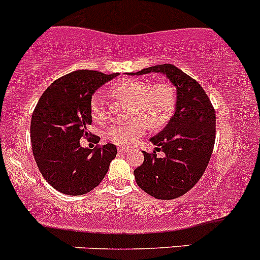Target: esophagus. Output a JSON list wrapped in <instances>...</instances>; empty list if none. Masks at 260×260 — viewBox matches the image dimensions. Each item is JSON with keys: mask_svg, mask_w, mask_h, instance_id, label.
Returning a JSON list of instances; mask_svg holds the SVG:
<instances>
[{"mask_svg": "<svg viewBox=\"0 0 260 260\" xmlns=\"http://www.w3.org/2000/svg\"><path fill=\"white\" fill-rule=\"evenodd\" d=\"M120 153H124V152H129V149H124V147H120L119 149Z\"/></svg>", "mask_w": 260, "mask_h": 260, "instance_id": "obj_1", "label": "esophagus"}]
</instances>
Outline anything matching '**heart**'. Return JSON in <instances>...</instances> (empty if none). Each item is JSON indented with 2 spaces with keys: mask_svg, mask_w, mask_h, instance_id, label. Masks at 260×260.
<instances>
[{
  "mask_svg": "<svg viewBox=\"0 0 260 260\" xmlns=\"http://www.w3.org/2000/svg\"><path fill=\"white\" fill-rule=\"evenodd\" d=\"M111 95L127 100L130 121L114 125L107 131V139L118 146H131L146 133L147 126L158 130L170 122L177 108V93L170 82L151 83L142 78H124L109 88ZM90 116L94 121L107 118L105 100L102 94L90 99Z\"/></svg>",
  "mask_w": 260,
  "mask_h": 260,
  "instance_id": "1",
  "label": "heart"
}]
</instances>
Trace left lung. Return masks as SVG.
I'll list each match as a JSON object with an SVG mask.
<instances>
[{
  "label": "left lung",
  "mask_w": 260,
  "mask_h": 260,
  "mask_svg": "<svg viewBox=\"0 0 260 260\" xmlns=\"http://www.w3.org/2000/svg\"><path fill=\"white\" fill-rule=\"evenodd\" d=\"M164 73L177 89V108L166 127L151 139L156 151H144L134 170L142 191L158 200H174L188 192L205 174L216 141V113L197 80L172 64H158L131 74Z\"/></svg>",
  "instance_id": "1"
}]
</instances>
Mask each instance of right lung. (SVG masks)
Wrapping results in <instances>:
<instances>
[{
    "label": "right lung",
    "instance_id": "add662e5",
    "mask_svg": "<svg viewBox=\"0 0 260 260\" xmlns=\"http://www.w3.org/2000/svg\"><path fill=\"white\" fill-rule=\"evenodd\" d=\"M118 73L80 69L63 75L42 94L30 120L33 155L44 180L69 196L90 192L103 181L116 156L113 144L84 149L91 124L90 99Z\"/></svg>",
    "mask_w": 260,
    "mask_h": 260
}]
</instances>
